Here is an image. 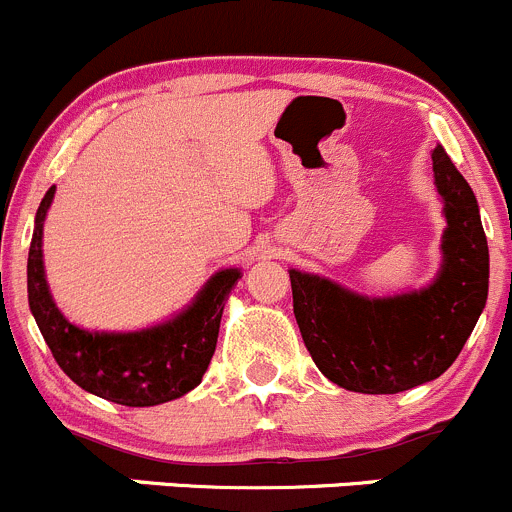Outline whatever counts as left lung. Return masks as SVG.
I'll return each mask as SVG.
<instances>
[{
  "mask_svg": "<svg viewBox=\"0 0 512 512\" xmlns=\"http://www.w3.org/2000/svg\"><path fill=\"white\" fill-rule=\"evenodd\" d=\"M445 231L428 286L363 296L318 273L291 268L293 313L318 371L356 393H401L443 376L488 301L490 258L473 189L443 146L433 154Z\"/></svg>",
  "mask_w": 512,
  "mask_h": 512,
  "instance_id": "1",
  "label": "left lung"
}]
</instances>
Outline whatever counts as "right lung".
I'll list each match as a JSON object with an SVG mask.
<instances>
[{
	"instance_id": "right-lung-1",
	"label": "right lung",
	"mask_w": 512,
	"mask_h": 512,
	"mask_svg": "<svg viewBox=\"0 0 512 512\" xmlns=\"http://www.w3.org/2000/svg\"><path fill=\"white\" fill-rule=\"evenodd\" d=\"M54 191L37 209L27 261L29 308L54 361L86 393L119 406L149 408L194 391L216 351L221 313L241 268L216 271L169 321L139 331H86L59 311L44 273V219Z\"/></svg>"
}]
</instances>
